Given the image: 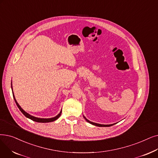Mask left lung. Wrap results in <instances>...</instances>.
Segmentation results:
<instances>
[{
  "mask_svg": "<svg viewBox=\"0 0 158 158\" xmlns=\"http://www.w3.org/2000/svg\"><path fill=\"white\" fill-rule=\"evenodd\" d=\"M84 118L86 119V121L88 123H90V124L93 125H95V126H97V127H110V126H112L114 124H112V125H101V124H99V123H94V122H92V121H90L89 120H88L85 116H84Z\"/></svg>",
  "mask_w": 158,
  "mask_h": 158,
  "instance_id": "obj_1",
  "label": "left lung"
}]
</instances>
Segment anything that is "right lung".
<instances>
[{"mask_svg": "<svg viewBox=\"0 0 158 158\" xmlns=\"http://www.w3.org/2000/svg\"><path fill=\"white\" fill-rule=\"evenodd\" d=\"M11 90H12V93H13V98H14V100H15V102H16V105H17V106H18V108H19V110H20V112H21L26 118H29V119H31L32 121H35V122H38V123H49V122H52V121H56V120H57L59 117H60V114H61V112H62V110H61L60 112V113L57 115H56V117H54V118H36V117H34V116H33V115H31L30 114H29L28 113H27L26 112H25L24 110L20 107V106L19 105V103L18 102H17V101H16V99H15V95H14V94H13V88H12V83H11Z\"/></svg>", "mask_w": 158, "mask_h": 158, "instance_id": "obj_1", "label": "right lung"}]
</instances>
